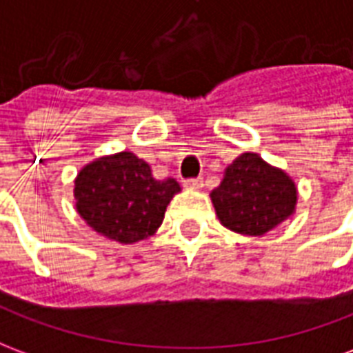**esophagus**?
I'll return each instance as SVG.
<instances>
[{"mask_svg": "<svg viewBox=\"0 0 353 353\" xmlns=\"http://www.w3.org/2000/svg\"><path fill=\"white\" fill-rule=\"evenodd\" d=\"M202 185H204V181H202L200 177H194V179H187V181H185V187H187V189H192V191H200Z\"/></svg>", "mask_w": 353, "mask_h": 353, "instance_id": "obj_1", "label": "esophagus"}]
</instances>
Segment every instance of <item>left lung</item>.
<instances>
[{
	"label": "left lung",
	"instance_id": "8db88e82",
	"mask_svg": "<svg viewBox=\"0 0 353 353\" xmlns=\"http://www.w3.org/2000/svg\"><path fill=\"white\" fill-rule=\"evenodd\" d=\"M223 227L245 236H263L295 214L296 185L283 170L257 153H242L212 191Z\"/></svg>",
	"mask_w": 353,
	"mask_h": 353
}]
</instances>
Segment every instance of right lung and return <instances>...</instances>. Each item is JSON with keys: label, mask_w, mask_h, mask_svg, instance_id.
Wrapping results in <instances>:
<instances>
[{"label": "right lung", "mask_w": 353, "mask_h": 353, "mask_svg": "<svg viewBox=\"0 0 353 353\" xmlns=\"http://www.w3.org/2000/svg\"><path fill=\"white\" fill-rule=\"evenodd\" d=\"M179 191L176 179H154L143 159L121 151L83 166L73 194L88 227L119 244H134L153 236Z\"/></svg>", "instance_id": "1"}]
</instances>
